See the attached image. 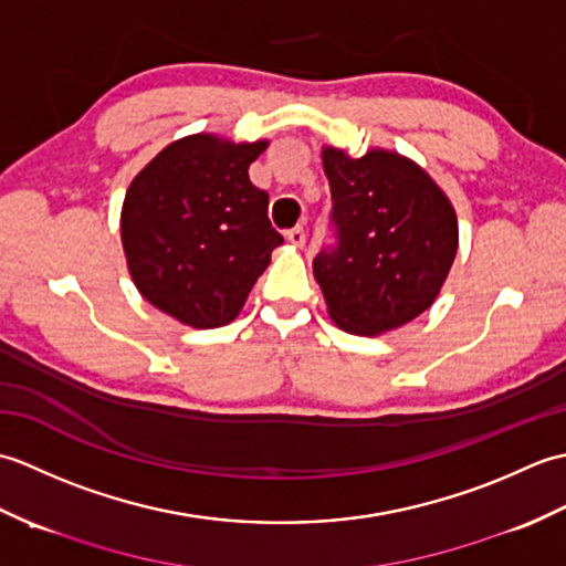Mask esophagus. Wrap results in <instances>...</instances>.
Masks as SVG:
<instances>
[{
  "label": "esophagus",
  "instance_id": "esophagus-1",
  "mask_svg": "<svg viewBox=\"0 0 566 566\" xmlns=\"http://www.w3.org/2000/svg\"><path fill=\"white\" fill-rule=\"evenodd\" d=\"M286 240H290V243H292V245H296V248H304V243H306L304 226H296V228H292V231L286 233Z\"/></svg>",
  "mask_w": 566,
  "mask_h": 566
}]
</instances>
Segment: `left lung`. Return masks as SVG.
Returning a JSON list of instances; mask_svg holds the SVG:
<instances>
[{"label":"left lung","mask_w":566,"mask_h":566,"mask_svg":"<svg viewBox=\"0 0 566 566\" xmlns=\"http://www.w3.org/2000/svg\"><path fill=\"white\" fill-rule=\"evenodd\" d=\"M338 245L314 260L335 326L384 335L436 302L460 245L450 197L406 155L369 148L363 158L321 148Z\"/></svg>","instance_id":"left-lung-1"}]
</instances>
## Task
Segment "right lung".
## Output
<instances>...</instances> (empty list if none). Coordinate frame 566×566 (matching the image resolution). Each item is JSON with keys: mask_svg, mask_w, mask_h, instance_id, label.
<instances>
[{"mask_svg": "<svg viewBox=\"0 0 566 566\" xmlns=\"http://www.w3.org/2000/svg\"><path fill=\"white\" fill-rule=\"evenodd\" d=\"M268 146V138L191 134L165 146L126 189L122 243L130 280L146 302L189 328L228 326L282 245L268 219V191L248 175Z\"/></svg>", "mask_w": 566, "mask_h": 566, "instance_id": "1", "label": "right lung"}]
</instances>
